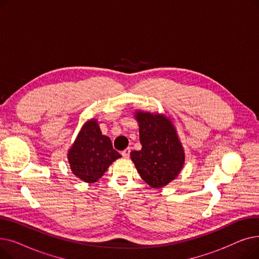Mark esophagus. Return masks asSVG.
<instances>
[{
  "label": "esophagus",
  "mask_w": 259,
  "mask_h": 259,
  "mask_svg": "<svg viewBox=\"0 0 259 259\" xmlns=\"http://www.w3.org/2000/svg\"><path fill=\"white\" fill-rule=\"evenodd\" d=\"M130 152H131V150H130L129 148H127V149H125L124 151H121V155H122V157L128 158V157H129V155H130Z\"/></svg>",
  "instance_id": "esophagus-1"
}]
</instances>
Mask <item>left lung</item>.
<instances>
[{
  "label": "left lung",
  "instance_id": "8db88e82",
  "mask_svg": "<svg viewBox=\"0 0 259 259\" xmlns=\"http://www.w3.org/2000/svg\"><path fill=\"white\" fill-rule=\"evenodd\" d=\"M140 151L130 153L141 178L151 188L160 189L178 178L185 165V150L178 131L165 114L137 110Z\"/></svg>",
  "mask_w": 259,
  "mask_h": 259
}]
</instances>
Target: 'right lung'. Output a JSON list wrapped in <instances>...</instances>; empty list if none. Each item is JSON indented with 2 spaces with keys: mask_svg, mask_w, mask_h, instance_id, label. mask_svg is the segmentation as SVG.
Instances as JSON below:
<instances>
[{
  "mask_svg": "<svg viewBox=\"0 0 259 259\" xmlns=\"http://www.w3.org/2000/svg\"><path fill=\"white\" fill-rule=\"evenodd\" d=\"M121 155L115 151L111 140L102 134L99 121L87 120L67 153L68 162L77 179L88 184L98 182L112 162Z\"/></svg>",
  "mask_w": 259,
  "mask_h": 259,
  "instance_id": "add662e5",
  "label": "right lung"
}]
</instances>
